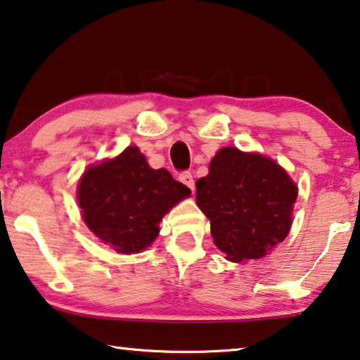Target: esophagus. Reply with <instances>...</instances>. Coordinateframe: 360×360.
Instances as JSON below:
<instances>
[{"label":"esophagus","instance_id":"obj_1","mask_svg":"<svg viewBox=\"0 0 360 360\" xmlns=\"http://www.w3.org/2000/svg\"><path fill=\"white\" fill-rule=\"evenodd\" d=\"M179 180L181 181V184L190 188L193 193H195V180H193V174L191 172H181L179 175Z\"/></svg>","mask_w":360,"mask_h":360}]
</instances>
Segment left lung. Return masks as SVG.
Here are the masks:
<instances>
[{
	"label": "left lung",
	"mask_w": 360,
	"mask_h": 360,
	"mask_svg": "<svg viewBox=\"0 0 360 360\" xmlns=\"http://www.w3.org/2000/svg\"><path fill=\"white\" fill-rule=\"evenodd\" d=\"M297 186L283 167L257 153L219 149L196 181V204L215 246L231 262L261 259L288 235Z\"/></svg>",
	"instance_id": "1"
}]
</instances>
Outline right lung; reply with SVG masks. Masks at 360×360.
<instances>
[{
    "instance_id": "obj_1",
    "label": "right lung",
    "mask_w": 360,
    "mask_h": 360,
    "mask_svg": "<svg viewBox=\"0 0 360 360\" xmlns=\"http://www.w3.org/2000/svg\"><path fill=\"white\" fill-rule=\"evenodd\" d=\"M191 190L167 169L154 170L136 146L85 170L77 199L88 229L117 252L145 251L159 222Z\"/></svg>"
}]
</instances>
